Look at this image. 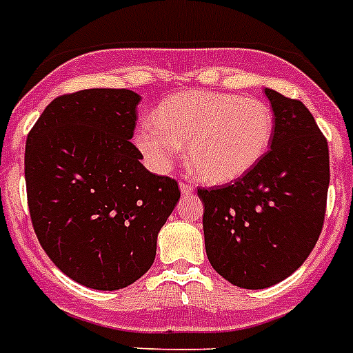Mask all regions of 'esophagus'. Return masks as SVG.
Masks as SVG:
<instances>
[{
	"mask_svg": "<svg viewBox=\"0 0 353 353\" xmlns=\"http://www.w3.org/2000/svg\"><path fill=\"white\" fill-rule=\"evenodd\" d=\"M179 190H181V194H183V195H190L192 192H194V186L190 185V183H186V181H181Z\"/></svg>",
	"mask_w": 353,
	"mask_h": 353,
	"instance_id": "34e87169",
	"label": "esophagus"
}]
</instances>
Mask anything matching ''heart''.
I'll return each mask as SVG.
<instances>
[{
    "mask_svg": "<svg viewBox=\"0 0 353 353\" xmlns=\"http://www.w3.org/2000/svg\"><path fill=\"white\" fill-rule=\"evenodd\" d=\"M275 131L270 104L228 92H179L158 104L152 124H143L134 143L158 170L186 145L192 174L222 185L250 172L266 156Z\"/></svg>",
    "mask_w": 353,
    "mask_h": 353,
    "instance_id": "b5f03b06",
    "label": "heart"
}]
</instances>
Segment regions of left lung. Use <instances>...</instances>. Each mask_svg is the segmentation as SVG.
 <instances>
[{"label": "left lung", "instance_id": "1", "mask_svg": "<svg viewBox=\"0 0 353 353\" xmlns=\"http://www.w3.org/2000/svg\"><path fill=\"white\" fill-rule=\"evenodd\" d=\"M275 117L270 151L234 183L199 188L204 243L225 281L245 290L281 283L302 266L323 228L329 145L304 103L265 88Z\"/></svg>", "mask_w": 353, "mask_h": 353}]
</instances>
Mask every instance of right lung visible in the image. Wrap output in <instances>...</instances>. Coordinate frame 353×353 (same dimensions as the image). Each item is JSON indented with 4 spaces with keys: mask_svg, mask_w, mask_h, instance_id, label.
<instances>
[{
    "mask_svg": "<svg viewBox=\"0 0 353 353\" xmlns=\"http://www.w3.org/2000/svg\"><path fill=\"white\" fill-rule=\"evenodd\" d=\"M142 97L87 88L48 104L28 133L24 177L33 229L49 259L92 290L130 286L151 268L159 229L181 197L131 143Z\"/></svg>",
    "mask_w": 353,
    "mask_h": 353,
    "instance_id": "add662e5",
    "label": "right lung"
}]
</instances>
